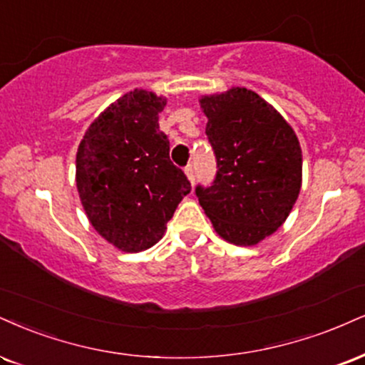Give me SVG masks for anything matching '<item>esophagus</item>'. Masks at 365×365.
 I'll return each instance as SVG.
<instances>
[{"label": "esophagus", "mask_w": 365, "mask_h": 365, "mask_svg": "<svg viewBox=\"0 0 365 365\" xmlns=\"http://www.w3.org/2000/svg\"><path fill=\"white\" fill-rule=\"evenodd\" d=\"M185 175H187L188 182H190L192 185H194V182H195V171H194V166H192V165H188L187 168H185Z\"/></svg>", "instance_id": "obj_1"}]
</instances>
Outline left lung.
I'll return each mask as SVG.
<instances>
[{
	"label": "left lung",
	"mask_w": 365,
	"mask_h": 365,
	"mask_svg": "<svg viewBox=\"0 0 365 365\" xmlns=\"http://www.w3.org/2000/svg\"><path fill=\"white\" fill-rule=\"evenodd\" d=\"M205 134L217 160L199 204L222 240L253 247L274 235L291 212L302 183L299 139L272 105L247 88L200 96Z\"/></svg>",
	"instance_id": "obj_1"
}]
</instances>
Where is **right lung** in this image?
<instances>
[{
  "label": "right lung",
  "mask_w": 365,
  "mask_h": 365,
  "mask_svg": "<svg viewBox=\"0 0 365 365\" xmlns=\"http://www.w3.org/2000/svg\"><path fill=\"white\" fill-rule=\"evenodd\" d=\"M165 96L129 91L91 122L76 153V187L88 221L125 253L151 248L190 192L170 161V140L158 115Z\"/></svg>",
  "instance_id": "1"
}]
</instances>
